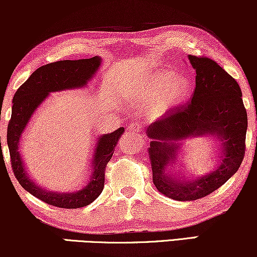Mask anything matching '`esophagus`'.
Returning a JSON list of instances; mask_svg holds the SVG:
<instances>
[{
	"mask_svg": "<svg viewBox=\"0 0 257 257\" xmlns=\"http://www.w3.org/2000/svg\"><path fill=\"white\" fill-rule=\"evenodd\" d=\"M140 127H142V126H140V122L139 121H133L128 126V128L131 130V131H136V132H139Z\"/></svg>",
	"mask_w": 257,
	"mask_h": 257,
	"instance_id": "1",
	"label": "esophagus"
}]
</instances>
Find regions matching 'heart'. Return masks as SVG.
Wrapping results in <instances>:
<instances>
[{
  "mask_svg": "<svg viewBox=\"0 0 257 257\" xmlns=\"http://www.w3.org/2000/svg\"><path fill=\"white\" fill-rule=\"evenodd\" d=\"M188 90L189 83L184 76L158 71L133 87L130 96L136 100L152 99L153 110L163 112L173 105L181 103L187 96Z\"/></svg>",
  "mask_w": 257,
  "mask_h": 257,
  "instance_id": "heart-1",
  "label": "heart"
}]
</instances>
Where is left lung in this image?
I'll list each match as a JSON object with an SVG mask.
<instances>
[{
	"instance_id": "1",
	"label": "left lung",
	"mask_w": 257,
	"mask_h": 257,
	"mask_svg": "<svg viewBox=\"0 0 257 257\" xmlns=\"http://www.w3.org/2000/svg\"><path fill=\"white\" fill-rule=\"evenodd\" d=\"M194 68L195 89L186 103L171 107L147 127L152 143L149 157L158 191L177 201H193L216 191L236 173L244 158L247 111L236 80L212 58L188 56ZM206 134L223 142L220 165L212 174L192 182L174 181L167 174L176 157L178 142Z\"/></svg>"
}]
</instances>
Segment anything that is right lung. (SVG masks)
<instances>
[{"label":"right lung","mask_w":257,"mask_h":257,"mask_svg":"<svg viewBox=\"0 0 257 257\" xmlns=\"http://www.w3.org/2000/svg\"><path fill=\"white\" fill-rule=\"evenodd\" d=\"M99 65L100 57L98 56L86 59L49 63L31 73L14 96L12 118L7 130V144L9 147L13 172L17 181L26 191L48 205L58 208L75 209L85 207L100 195L105 184L106 165L113 156L114 147L119 137H121V133L124 132V127H119L114 132L101 136L98 139L92 160L93 172L91 174L90 182L79 192L73 193L45 191L30 180L19 152L21 135L35 110L49 93L86 85Z\"/></svg>","instance_id":"1"}]
</instances>
